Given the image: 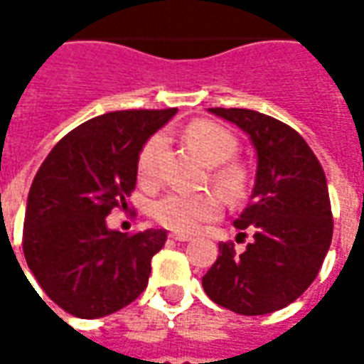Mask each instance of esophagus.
<instances>
[{
  "label": "esophagus",
  "instance_id": "esophagus-1",
  "mask_svg": "<svg viewBox=\"0 0 364 364\" xmlns=\"http://www.w3.org/2000/svg\"><path fill=\"white\" fill-rule=\"evenodd\" d=\"M170 238L171 240H176V242H188V240H191V236H188V234H170Z\"/></svg>",
  "mask_w": 364,
  "mask_h": 364
}]
</instances>
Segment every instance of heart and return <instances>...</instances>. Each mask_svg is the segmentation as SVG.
Masks as SVG:
<instances>
[{"label": "heart", "mask_w": 364, "mask_h": 364, "mask_svg": "<svg viewBox=\"0 0 364 364\" xmlns=\"http://www.w3.org/2000/svg\"><path fill=\"white\" fill-rule=\"evenodd\" d=\"M183 137L198 151L210 168V177L217 188L228 198H242L249 185L245 166L234 160L238 153V139L232 132L213 121H193L183 130ZM164 151V137L154 134L143 143L137 154V176L143 183H156L160 177V159ZM223 213V198L213 191L185 193L173 191L159 198L151 208V215L159 225L177 234L196 232L204 223Z\"/></svg>", "instance_id": "b5f03b06"}]
</instances>
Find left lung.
<instances>
[{"mask_svg":"<svg viewBox=\"0 0 364 364\" xmlns=\"http://www.w3.org/2000/svg\"><path fill=\"white\" fill-rule=\"evenodd\" d=\"M247 132L257 149V181L234 227L253 240L242 253L219 243L202 277L205 294L240 316H264L299 299L321 270L333 240V211L319 160L299 132L251 109H210Z\"/></svg>","mask_w":364,"mask_h":364,"instance_id":"obj_1","label":"left lung"}]
</instances>
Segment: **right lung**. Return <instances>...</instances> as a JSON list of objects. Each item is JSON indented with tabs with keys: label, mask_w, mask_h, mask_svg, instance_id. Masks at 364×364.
<instances>
[{
	"label": "right lung",
	"mask_w": 364,
	"mask_h": 364,
	"mask_svg": "<svg viewBox=\"0 0 364 364\" xmlns=\"http://www.w3.org/2000/svg\"><path fill=\"white\" fill-rule=\"evenodd\" d=\"M170 109L113 111L65 134L37 170L28 194L22 249L48 299L71 316L115 314L145 291L166 230L122 234L105 217L126 208L137 154L176 115Z\"/></svg>",
	"instance_id": "obj_1"
}]
</instances>
